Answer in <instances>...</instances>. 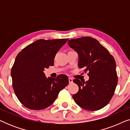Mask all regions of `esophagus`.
I'll return each instance as SVG.
<instances>
[{"label": "esophagus", "instance_id": "obj_1", "mask_svg": "<svg viewBox=\"0 0 130 130\" xmlns=\"http://www.w3.org/2000/svg\"><path fill=\"white\" fill-rule=\"evenodd\" d=\"M69 83H70V84L72 83H73V79H72V78L69 77Z\"/></svg>", "mask_w": 130, "mask_h": 130}]
</instances>
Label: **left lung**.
<instances>
[{
	"label": "left lung",
	"instance_id": "left-lung-1",
	"mask_svg": "<svg viewBox=\"0 0 130 130\" xmlns=\"http://www.w3.org/2000/svg\"><path fill=\"white\" fill-rule=\"evenodd\" d=\"M68 44L78 53L79 67L84 68L89 76L86 82L73 80L79 86V91L72 96L74 102L88 111L102 109L110 102L118 83L114 58L92 37L72 39Z\"/></svg>",
	"mask_w": 130,
	"mask_h": 130
}]
</instances>
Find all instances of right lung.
Listing matches in <instances>:
<instances>
[{
	"mask_svg": "<svg viewBox=\"0 0 130 130\" xmlns=\"http://www.w3.org/2000/svg\"><path fill=\"white\" fill-rule=\"evenodd\" d=\"M68 40L41 39L17 55L11 69L12 86L18 100L25 107L33 110L48 107L69 84L66 74L46 78L43 72L44 69L54 65L56 53Z\"/></svg>",
	"mask_w": 130,
	"mask_h": 130,
	"instance_id": "right-lung-1",
	"label": "right lung"
}]
</instances>
